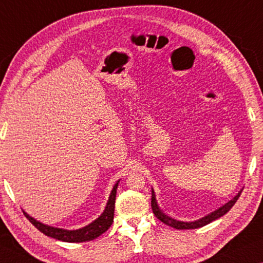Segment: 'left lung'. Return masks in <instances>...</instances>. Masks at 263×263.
Instances as JSON below:
<instances>
[{"label": "left lung", "instance_id": "8db88e82", "mask_svg": "<svg viewBox=\"0 0 263 263\" xmlns=\"http://www.w3.org/2000/svg\"><path fill=\"white\" fill-rule=\"evenodd\" d=\"M242 192V191H241ZM241 192L237 194L236 196H234V199H232L230 201H228L227 203L222 205L219 209H216V211H214L213 213L208 214L207 216L202 217L200 220H196V221H193V222H183V221H177L175 219H173V217L165 215L163 212H161V209L159 208V205H157V202L155 199V192L152 189V209H153V213L155 214V216L159 219L161 222H163L164 224L167 226H171L173 228H176V229H196V228H200V227H203V226L211 223L214 220L219 219V217L223 216L224 214H227L230 208L233 207L234 204H235V202L239 199L240 195H241Z\"/></svg>", "mask_w": 263, "mask_h": 263}]
</instances>
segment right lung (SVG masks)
Returning a JSON list of instances; mask_svg holds the SVG:
<instances>
[{"label": "right lung", "mask_w": 263, "mask_h": 263, "mask_svg": "<svg viewBox=\"0 0 263 263\" xmlns=\"http://www.w3.org/2000/svg\"><path fill=\"white\" fill-rule=\"evenodd\" d=\"M120 181L115 183L112 187V191L109 196V200L107 202L106 208H104L103 213L96 219L92 221L86 227L76 229V230H67L62 228H55L51 226H47L41 223L40 221H36L34 217L28 215L26 212H23L24 216L33 223L40 232L43 233L44 235L50 236L52 239L63 241V242H86L91 241L102 235L104 232H107L110 227L112 221H114V208H115V199H116V189H118Z\"/></svg>", "instance_id": "add662e5"}]
</instances>
